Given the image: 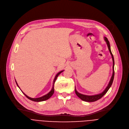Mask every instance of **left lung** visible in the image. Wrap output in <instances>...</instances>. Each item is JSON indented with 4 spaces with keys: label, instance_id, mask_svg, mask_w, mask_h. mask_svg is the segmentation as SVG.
<instances>
[{
    "label": "left lung",
    "instance_id": "left-lung-1",
    "mask_svg": "<svg viewBox=\"0 0 129 129\" xmlns=\"http://www.w3.org/2000/svg\"><path fill=\"white\" fill-rule=\"evenodd\" d=\"M104 40H105V42H106V43L107 44V46L108 47V49L109 50V51H110V54H111V56H112V60H113V74H112V76L111 77L110 81L109 82V83L108 86H107V87L105 88V89L102 92L99 93V94H97V95H86L82 94V93H79L76 90V87H75V92L76 93V95L82 100L84 101L94 102V101H96L100 99L105 94V93L107 92V91L110 89V88L111 87V85L113 83L114 78V74H115L114 73V56H113V55L112 54V53L111 50V47H110V44L109 41H108V39L105 37H104Z\"/></svg>",
    "mask_w": 129,
    "mask_h": 129
}]
</instances>
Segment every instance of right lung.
Masks as SVG:
<instances>
[{"label":"right lung","mask_w":129,"mask_h":129,"mask_svg":"<svg viewBox=\"0 0 129 129\" xmlns=\"http://www.w3.org/2000/svg\"><path fill=\"white\" fill-rule=\"evenodd\" d=\"M64 71H61V72H60L59 73H58L56 75V76H55V78H54V80H53V85H52V89H51V90L48 93H47L46 95H44V96H42V97H39V98H31V97H29V96H28L27 95H26L25 93L23 92V91H22V90L20 89V88H19V86H18V85L17 84V82L16 81V80H15V82H16V84H17V86L19 88V89L21 90V91L22 92V93H24V94L26 96V97L27 98H28L29 99H30V100H32V101H36V102H41V101H45V100H48V99H49L52 95H53V93H54V83H55V81H56V79H57V77L58 76V75H59L61 73H62Z\"/></svg>","instance_id":"right-lung-1"}]
</instances>
